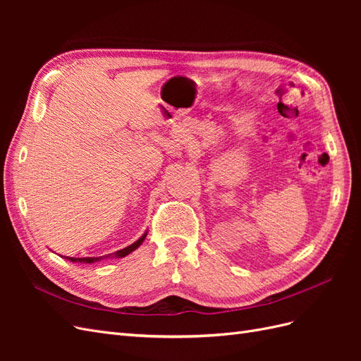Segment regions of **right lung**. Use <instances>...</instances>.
<instances>
[{
    "label": "right lung",
    "mask_w": 361,
    "mask_h": 361,
    "mask_svg": "<svg viewBox=\"0 0 361 361\" xmlns=\"http://www.w3.org/2000/svg\"><path fill=\"white\" fill-rule=\"evenodd\" d=\"M146 236H147V232L141 236L138 241H135L134 244H130L129 247H125V248H122V250H118V251H116V253H113V255H108V256H99V257H68V256H64V259H68V260H71V262H80V264H94V262H99V260H102V259H105V257H125V256H128L129 253H133L134 250H137L141 244H143V241L146 239ZM63 257V256H61Z\"/></svg>",
    "instance_id": "right-lung-1"
}]
</instances>
